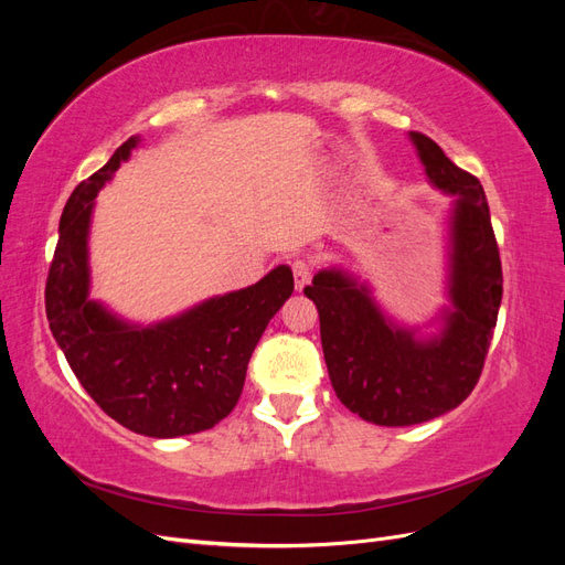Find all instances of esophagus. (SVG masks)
<instances>
[{"mask_svg": "<svg viewBox=\"0 0 565 565\" xmlns=\"http://www.w3.org/2000/svg\"><path fill=\"white\" fill-rule=\"evenodd\" d=\"M292 273H295V287L301 292V289L309 285V280H311V266L306 264L303 259H295L292 262Z\"/></svg>", "mask_w": 565, "mask_h": 565, "instance_id": "obj_1", "label": "esophagus"}]
</instances>
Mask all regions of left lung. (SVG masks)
Wrapping results in <instances>:
<instances>
[{"label":"left lung","mask_w":565,"mask_h":565,"mask_svg":"<svg viewBox=\"0 0 565 565\" xmlns=\"http://www.w3.org/2000/svg\"><path fill=\"white\" fill-rule=\"evenodd\" d=\"M424 174L452 198L448 210V306L424 328L382 311L365 280L320 268L303 295L320 316L324 365L337 398L380 426H413L455 409L481 377L502 303V264L483 185L429 136L409 131Z\"/></svg>","instance_id":"obj_1"}]
</instances>
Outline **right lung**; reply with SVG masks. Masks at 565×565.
Returning a JSON list of instances; mask_svg holds the SVG:
<instances>
[{"mask_svg": "<svg viewBox=\"0 0 565 565\" xmlns=\"http://www.w3.org/2000/svg\"><path fill=\"white\" fill-rule=\"evenodd\" d=\"M141 139L131 136L67 198L46 278L51 334L84 391L108 417L150 438L212 429L231 415L268 320L295 289L289 266L249 287L152 324L129 322L89 297L94 200Z\"/></svg>", "mask_w": 565, "mask_h": 565, "instance_id": "1", "label": "right lung"}]
</instances>
